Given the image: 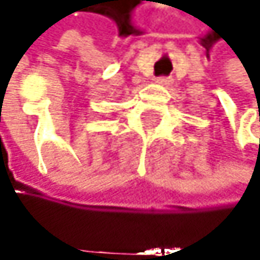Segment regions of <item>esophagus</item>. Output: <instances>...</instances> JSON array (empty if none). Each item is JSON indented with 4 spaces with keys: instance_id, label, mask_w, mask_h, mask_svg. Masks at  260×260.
I'll return each instance as SVG.
<instances>
[{
    "instance_id": "obj_1",
    "label": "esophagus",
    "mask_w": 260,
    "mask_h": 260,
    "mask_svg": "<svg viewBox=\"0 0 260 260\" xmlns=\"http://www.w3.org/2000/svg\"><path fill=\"white\" fill-rule=\"evenodd\" d=\"M170 81H172V79L167 78V76H160V78H157V79H156V82H157V84H162V85H168V84H170Z\"/></svg>"
}]
</instances>
